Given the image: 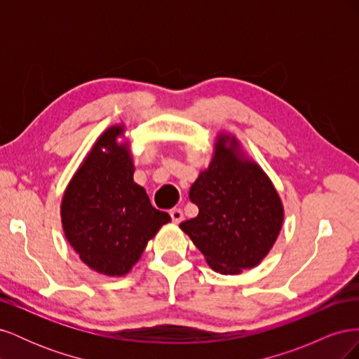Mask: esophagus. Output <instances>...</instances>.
<instances>
[{"mask_svg":"<svg viewBox=\"0 0 359 359\" xmlns=\"http://www.w3.org/2000/svg\"><path fill=\"white\" fill-rule=\"evenodd\" d=\"M169 214H170V217H172V222H173V223H181L182 219H184V214H182V211H181L180 208L170 210Z\"/></svg>","mask_w":359,"mask_h":359,"instance_id":"1","label":"esophagus"}]
</instances>
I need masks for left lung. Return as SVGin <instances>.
Listing matches in <instances>:
<instances>
[{
    "label": "left lung",
    "instance_id": "1",
    "mask_svg": "<svg viewBox=\"0 0 359 359\" xmlns=\"http://www.w3.org/2000/svg\"><path fill=\"white\" fill-rule=\"evenodd\" d=\"M236 149L235 137L220 135L211 165L190 189L199 214L180 224L208 265L222 274L256 266L274 245L283 223V205L273 182L256 163L240 160Z\"/></svg>",
    "mask_w": 359,
    "mask_h": 359
}]
</instances>
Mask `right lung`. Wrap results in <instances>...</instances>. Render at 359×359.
I'll use <instances>...</instances> for the list:
<instances>
[{
    "instance_id": "right-lung-1",
    "label": "right lung",
    "mask_w": 359,
    "mask_h": 359,
    "mask_svg": "<svg viewBox=\"0 0 359 359\" xmlns=\"http://www.w3.org/2000/svg\"><path fill=\"white\" fill-rule=\"evenodd\" d=\"M121 133L123 127H111L99 137L61 203L67 241L83 264L104 276L127 274L151 238L170 222L133 181L132 157L116 142Z\"/></svg>"
}]
</instances>
